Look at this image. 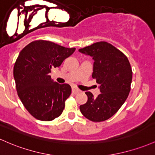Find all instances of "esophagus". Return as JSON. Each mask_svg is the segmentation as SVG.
<instances>
[{
  "instance_id": "34e87169",
  "label": "esophagus",
  "mask_w": 155,
  "mask_h": 155,
  "mask_svg": "<svg viewBox=\"0 0 155 155\" xmlns=\"http://www.w3.org/2000/svg\"><path fill=\"white\" fill-rule=\"evenodd\" d=\"M79 92H80V90L78 89L76 87H74V86L72 87V93H74V94H77V93H79Z\"/></svg>"
}]
</instances>
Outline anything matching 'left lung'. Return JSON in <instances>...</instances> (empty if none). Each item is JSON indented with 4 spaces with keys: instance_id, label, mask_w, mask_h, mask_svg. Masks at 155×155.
Returning <instances> with one entry per match:
<instances>
[{
    "instance_id": "left-lung-1",
    "label": "left lung",
    "mask_w": 155,
    "mask_h": 155,
    "mask_svg": "<svg viewBox=\"0 0 155 155\" xmlns=\"http://www.w3.org/2000/svg\"><path fill=\"white\" fill-rule=\"evenodd\" d=\"M79 52L93 57L92 77L100 84L96 98L86 92L87 101L79 107L81 114L93 122L111 118L125 102L131 89L132 71L128 59L107 42H98L81 48Z\"/></svg>"
}]
</instances>
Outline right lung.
<instances>
[{"instance_id": "add662e5", "label": "right lung", "mask_w": 155, "mask_h": 155, "mask_svg": "<svg viewBox=\"0 0 155 155\" xmlns=\"http://www.w3.org/2000/svg\"><path fill=\"white\" fill-rule=\"evenodd\" d=\"M75 50L40 40L30 42L20 52L13 71L17 92L23 106L35 118L50 121L62 113L71 87L55 82L49 74Z\"/></svg>"}]
</instances>
